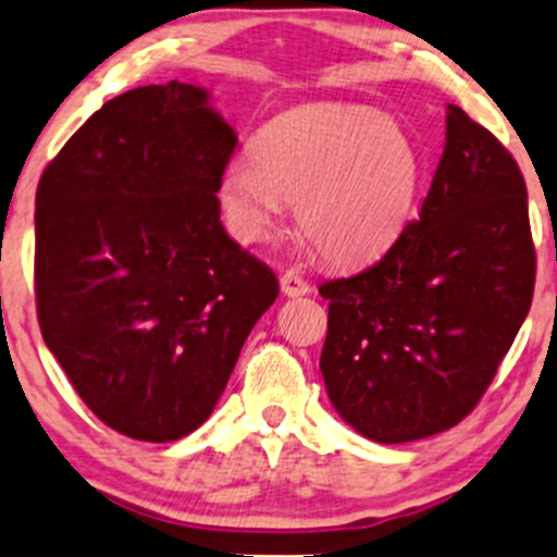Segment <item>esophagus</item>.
<instances>
[{
  "mask_svg": "<svg viewBox=\"0 0 557 557\" xmlns=\"http://www.w3.org/2000/svg\"><path fill=\"white\" fill-rule=\"evenodd\" d=\"M280 288H283V293L288 298H296V296H307V293L311 290V285L307 283V280L301 277L298 272H285L283 277H280Z\"/></svg>",
  "mask_w": 557,
  "mask_h": 557,
  "instance_id": "1",
  "label": "esophagus"
}]
</instances>
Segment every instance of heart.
<instances>
[{"label":"heart","mask_w":557,"mask_h":557,"mask_svg":"<svg viewBox=\"0 0 557 557\" xmlns=\"http://www.w3.org/2000/svg\"><path fill=\"white\" fill-rule=\"evenodd\" d=\"M423 158L386 113L362 106L304 108L256 134L253 158L219 174V206L246 246L274 237L296 200V222L330 264L377 259L412 222Z\"/></svg>","instance_id":"b5f03b06"}]
</instances>
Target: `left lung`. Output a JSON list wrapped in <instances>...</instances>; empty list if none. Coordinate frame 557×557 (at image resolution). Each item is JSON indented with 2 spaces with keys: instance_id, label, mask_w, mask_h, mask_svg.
Wrapping results in <instances>:
<instances>
[{
  "instance_id": "obj_1",
  "label": "left lung",
  "mask_w": 557,
  "mask_h": 557,
  "mask_svg": "<svg viewBox=\"0 0 557 557\" xmlns=\"http://www.w3.org/2000/svg\"><path fill=\"white\" fill-rule=\"evenodd\" d=\"M536 253L516 158L462 108L420 216L377 264L330 280L320 370L333 407L381 444L473 412L534 296Z\"/></svg>"
}]
</instances>
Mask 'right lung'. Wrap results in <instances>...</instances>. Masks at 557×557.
<instances>
[{
  "instance_id": "right-lung-1",
  "label": "right lung",
  "mask_w": 557,
  "mask_h": 557,
  "mask_svg": "<svg viewBox=\"0 0 557 557\" xmlns=\"http://www.w3.org/2000/svg\"><path fill=\"white\" fill-rule=\"evenodd\" d=\"M237 137L193 84L113 97L36 187V314L102 423L176 442L203 423L280 283L219 222Z\"/></svg>"
}]
</instances>
